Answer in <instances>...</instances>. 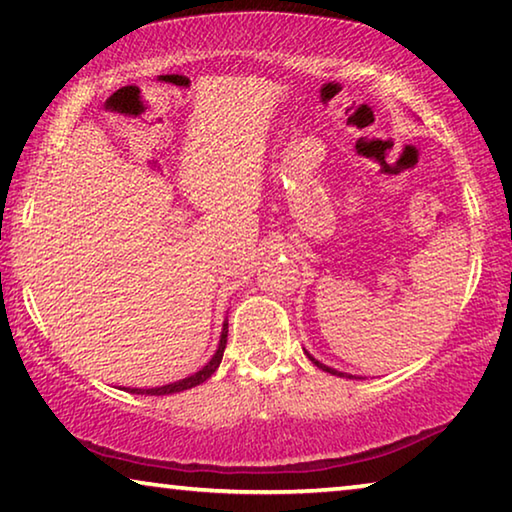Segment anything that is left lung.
<instances>
[{
  "instance_id": "1",
  "label": "left lung",
  "mask_w": 512,
  "mask_h": 512,
  "mask_svg": "<svg viewBox=\"0 0 512 512\" xmlns=\"http://www.w3.org/2000/svg\"><path fill=\"white\" fill-rule=\"evenodd\" d=\"M307 355H310V353H307ZM310 360L316 364V367H319V369H323V371H328V373H332V376H342L344 378V373L342 371H335V369H330V367H326V364H321L319 360H314L312 358V355H310ZM346 378H353V376H346Z\"/></svg>"
}]
</instances>
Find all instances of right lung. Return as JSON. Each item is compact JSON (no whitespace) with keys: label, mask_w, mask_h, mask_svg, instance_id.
I'll list each match as a JSON object with an SVG mask.
<instances>
[{"label":"right lung","mask_w":512,"mask_h":512,"mask_svg":"<svg viewBox=\"0 0 512 512\" xmlns=\"http://www.w3.org/2000/svg\"><path fill=\"white\" fill-rule=\"evenodd\" d=\"M225 344H227V323L223 326V335H221V344H218V351L214 353V358L209 360L205 367H202L198 373H193V376L184 378V380H177V383H170L164 387H152V389H129L132 394H150V396H161V394H175V392H184V389H191L200 383H205V380L212 376V373L218 369V364L223 360V351H225Z\"/></svg>","instance_id":"obj_1"}]
</instances>
